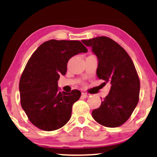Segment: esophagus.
Masks as SVG:
<instances>
[{
    "instance_id": "esophagus-1",
    "label": "esophagus",
    "mask_w": 157,
    "mask_h": 157,
    "mask_svg": "<svg viewBox=\"0 0 157 157\" xmlns=\"http://www.w3.org/2000/svg\"><path fill=\"white\" fill-rule=\"evenodd\" d=\"M82 96L85 98H87L90 96V94H89V93H82Z\"/></svg>"
}]
</instances>
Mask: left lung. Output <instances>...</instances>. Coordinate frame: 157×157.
<instances>
[{
	"mask_svg": "<svg viewBox=\"0 0 157 157\" xmlns=\"http://www.w3.org/2000/svg\"><path fill=\"white\" fill-rule=\"evenodd\" d=\"M82 42L97 57V77L111 83L108 96L92 112L93 118L105 127H118L127 121L139 101L140 80L134 63L126 51L109 37Z\"/></svg>",
	"mask_w": 157,
	"mask_h": 157,
	"instance_id": "left-lung-1",
	"label": "left lung"
}]
</instances>
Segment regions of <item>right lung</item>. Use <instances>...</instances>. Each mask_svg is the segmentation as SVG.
<instances>
[{
  "label": "right lung",
  "mask_w": 157,
  "mask_h": 157,
  "mask_svg": "<svg viewBox=\"0 0 157 157\" xmlns=\"http://www.w3.org/2000/svg\"><path fill=\"white\" fill-rule=\"evenodd\" d=\"M87 52L80 41L52 39L42 43L30 57L20 77V103L29 120L46 131L67 124L72 106L81 93L60 92L58 81L67 72L69 59Z\"/></svg>",
  "instance_id": "1"
}]
</instances>
